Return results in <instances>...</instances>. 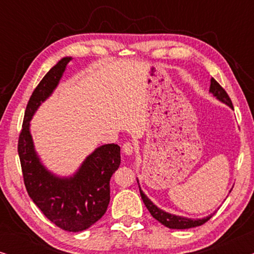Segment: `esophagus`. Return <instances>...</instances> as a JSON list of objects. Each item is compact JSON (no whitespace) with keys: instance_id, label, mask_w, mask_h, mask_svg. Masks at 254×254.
<instances>
[{"instance_id":"1","label":"esophagus","mask_w":254,"mask_h":254,"mask_svg":"<svg viewBox=\"0 0 254 254\" xmlns=\"http://www.w3.org/2000/svg\"><path fill=\"white\" fill-rule=\"evenodd\" d=\"M134 150H135V147H134V144L131 143V142H126V143H124V145H123V152L125 155H131L134 152Z\"/></svg>"}]
</instances>
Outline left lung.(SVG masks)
Segmentation results:
<instances>
[{
	"mask_svg": "<svg viewBox=\"0 0 254 254\" xmlns=\"http://www.w3.org/2000/svg\"><path fill=\"white\" fill-rule=\"evenodd\" d=\"M209 91L213 93V95L216 97L217 99H220L221 102L228 104L229 106L234 109L230 97H229L227 91H225V90L222 88V86L220 85V83H218L215 78L210 79V90H209ZM138 189H140V186H138ZM140 194H141L142 200H143V202L145 204V207L148 208L149 213L151 214V216L154 217L155 220H157L159 223L165 225L166 228H170V229L195 228V227H199V225H202L203 223H206V222L209 221L210 217L213 216V215H210V216H208L206 218H202V220H190V218L176 216V215H171L169 213H165V211H163V210L159 209V208L156 207L155 204L152 203L151 201L144 195L143 192L141 190V189H140Z\"/></svg>",
	"mask_w": 254,
	"mask_h": 254,
	"instance_id": "obj_1",
	"label": "left lung"
}]
</instances>
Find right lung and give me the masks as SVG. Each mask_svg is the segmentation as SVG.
I'll use <instances>...</instances> for the list:
<instances>
[{"instance_id":"add662e5","label":"right lung","mask_w":254,"mask_h":254,"mask_svg":"<svg viewBox=\"0 0 254 254\" xmlns=\"http://www.w3.org/2000/svg\"><path fill=\"white\" fill-rule=\"evenodd\" d=\"M71 58L55 64L31 95L18 137V155L26 190L43 214L62 230L83 231L100 220L110 203V179L120 165V147L97 148L74 177H54L40 164L33 149L30 120L58 85Z\"/></svg>"}]
</instances>
